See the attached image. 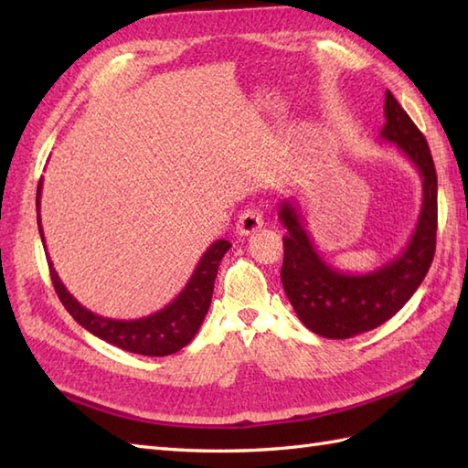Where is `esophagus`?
<instances>
[{
  "label": "esophagus",
  "instance_id": "esophagus-1",
  "mask_svg": "<svg viewBox=\"0 0 468 468\" xmlns=\"http://www.w3.org/2000/svg\"><path fill=\"white\" fill-rule=\"evenodd\" d=\"M261 227H263V215L257 211V208H247V211H243L239 218H237L235 231L237 235L247 237L255 231H260Z\"/></svg>",
  "mask_w": 468,
  "mask_h": 468
}]
</instances>
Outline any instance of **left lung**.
<instances>
[{"label": "left lung", "instance_id": "1", "mask_svg": "<svg viewBox=\"0 0 468 468\" xmlns=\"http://www.w3.org/2000/svg\"><path fill=\"white\" fill-rule=\"evenodd\" d=\"M386 124L380 138L399 146L422 178V207L409 245L392 261L367 273H346L327 263L315 250L300 207L283 201L282 283L287 300L307 330L330 340L370 332L400 310L431 270L436 250V171L426 138L386 90Z\"/></svg>", "mask_w": 468, "mask_h": 468}]
</instances>
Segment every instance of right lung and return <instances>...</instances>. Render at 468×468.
Instances as JSON below:
<instances>
[{
    "label": "right lung",
    "mask_w": 468,
    "mask_h": 468,
    "mask_svg": "<svg viewBox=\"0 0 468 468\" xmlns=\"http://www.w3.org/2000/svg\"><path fill=\"white\" fill-rule=\"evenodd\" d=\"M39 197H42V181L37 185L36 211L39 237H42V243H46L42 231V218H39ZM229 247H231V243L225 239L215 241L203 253L201 261L197 263L191 280L185 285V290L178 293L171 303L163 307L161 312L141 317V320L128 322L111 320V317L98 315L90 310H86V307L66 290V285L54 270V263L49 261V255L48 265L59 302L64 303L69 315H72L84 330L126 352L141 356H168L183 350V347L193 340L198 327H201L208 305H211L218 261L223 260Z\"/></svg>",
    "instance_id": "add662e5"
}]
</instances>
